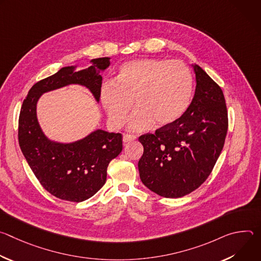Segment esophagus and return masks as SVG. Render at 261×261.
I'll use <instances>...</instances> for the list:
<instances>
[{"label":"esophagus","instance_id":"34e87169","mask_svg":"<svg viewBox=\"0 0 261 261\" xmlns=\"http://www.w3.org/2000/svg\"><path fill=\"white\" fill-rule=\"evenodd\" d=\"M136 139V136L135 135H132V134H125L124 137H123V141L124 142H129V141H133Z\"/></svg>","mask_w":261,"mask_h":261}]
</instances>
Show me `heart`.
Masks as SVG:
<instances>
[{"mask_svg": "<svg viewBox=\"0 0 261 261\" xmlns=\"http://www.w3.org/2000/svg\"><path fill=\"white\" fill-rule=\"evenodd\" d=\"M193 76L181 61L140 59L123 64L115 83H105L100 98L109 124L114 128L125 125L134 101L137 109L129 128L143 131L153 123L166 127L176 123L190 107Z\"/></svg>", "mask_w": 261, "mask_h": 261, "instance_id": "obj_1", "label": "heart"}]
</instances>
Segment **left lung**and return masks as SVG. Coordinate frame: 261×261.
I'll list each match as a JSON object with an SVG mask.
<instances>
[{
    "instance_id": "left-lung-1",
    "label": "left lung",
    "mask_w": 261,
    "mask_h": 261,
    "mask_svg": "<svg viewBox=\"0 0 261 261\" xmlns=\"http://www.w3.org/2000/svg\"><path fill=\"white\" fill-rule=\"evenodd\" d=\"M190 107L176 123L145 133L138 140L143 155L140 179L160 196L178 198L205 181L224 146L228 115L219 85L197 65Z\"/></svg>"
}]
</instances>
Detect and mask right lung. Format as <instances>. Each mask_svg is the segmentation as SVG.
Here are the masks:
<instances>
[{"label":"right lung","mask_w":261,"mask_h":261,"mask_svg":"<svg viewBox=\"0 0 261 261\" xmlns=\"http://www.w3.org/2000/svg\"><path fill=\"white\" fill-rule=\"evenodd\" d=\"M81 71L64 67L51 76L36 83L22 102L18 119V142L32 171L42 187L62 200L81 202L95 195L106 181L107 166L123 150V135L97 130L70 144L48 140L36 117L41 94L70 84L86 86L97 100L102 77L99 70L109 66V58L92 60Z\"/></svg>","instance_id":"obj_1"}]
</instances>
